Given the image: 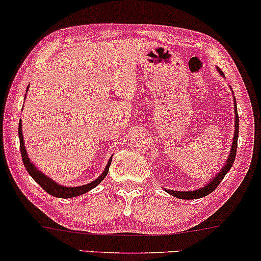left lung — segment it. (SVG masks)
Returning <instances> with one entry per match:
<instances>
[{
  "label": "left lung",
  "instance_id": "obj_1",
  "mask_svg": "<svg viewBox=\"0 0 261 261\" xmlns=\"http://www.w3.org/2000/svg\"><path fill=\"white\" fill-rule=\"evenodd\" d=\"M220 73L223 76L222 71H220ZM235 105V134H234V140H233V145H231V149H230V154L228 156L227 164L224 165V167L221 170V172L215 178H213L212 181L209 184H206L204 188L198 189V190L195 191H176V190H166L170 195L174 196V197L180 198V199H196V198H202L204 196L212 194V192L215 190V189L219 187V184L221 183V180L223 179L224 176H226L228 171L231 169L233 166L234 160H235V155H237V148H238V137H239V116L237 114V103Z\"/></svg>",
  "mask_w": 261,
  "mask_h": 261
}]
</instances>
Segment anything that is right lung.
I'll return each instance as SVG.
<instances>
[{
  "instance_id": "1",
  "label": "right lung",
  "mask_w": 261,
  "mask_h": 261,
  "mask_svg": "<svg viewBox=\"0 0 261 261\" xmlns=\"http://www.w3.org/2000/svg\"><path fill=\"white\" fill-rule=\"evenodd\" d=\"M19 138H20L21 156H22L23 165H24V167H26L27 172L31 174L32 178H33V179L37 181V183L40 185V187L44 189L46 192H48L49 195L55 196V197L71 198V197H76V196L83 195V194H85V192L90 191L91 189H94L95 187H97V185L101 183L103 179H105L107 174H108L109 166H110V163H112V159L109 160L108 165H107L106 170L103 171V173L101 174V176H99L96 180L91 181V183H89L87 185H82V187H76V188L62 187V185L55 183V181H53L52 179H49L47 176H45L44 173L40 172V171H39V170H37V167H35L33 164L31 163V160L28 159L26 148H24V145H23L22 129H21V120H20V123H19Z\"/></svg>"
}]
</instances>
